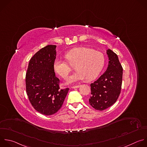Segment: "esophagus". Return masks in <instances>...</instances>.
Instances as JSON below:
<instances>
[{
  "instance_id": "1",
  "label": "esophagus",
  "mask_w": 147,
  "mask_h": 147,
  "mask_svg": "<svg viewBox=\"0 0 147 147\" xmlns=\"http://www.w3.org/2000/svg\"><path fill=\"white\" fill-rule=\"evenodd\" d=\"M80 86V85H76V86H71V88H73V89H74V88H79Z\"/></svg>"
}]
</instances>
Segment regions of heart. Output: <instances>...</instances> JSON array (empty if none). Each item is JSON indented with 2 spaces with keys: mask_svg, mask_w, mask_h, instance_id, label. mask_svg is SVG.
<instances>
[{
  "mask_svg": "<svg viewBox=\"0 0 147 147\" xmlns=\"http://www.w3.org/2000/svg\"><path fill=\"white\" fill-rule=\"evenodd\" d=\"M65 57L70 64L76 65L74 69L76 70L67 78V84L85 78L88 81L94 79L102 71L105 62L102 53L85 47L73 48L66 54ZM53 67L55 71L63 78L67 77L70 71L69 63L59 58L55 59Z\"/></svg>",
  "mask_w": 147,
  "mask_h": 147,
  "instance_id": "b5f03b06",
  "label": "heart"
}]
</instances>
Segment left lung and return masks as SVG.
Returning <instances> with one entry per match:
<instances>
[{
    "instance_id": "left-lung-1",
    "label": "left lung",
    "mask_w": 147,
    "mask_h": 147,
    "mask_svg": "<svg viewBox=\"0 0 147 147\" xmlns=\"http://www.w3.org/2000/svg\"><path fill=\"white\" fill-rule=\"evenodd\" d=\"M109 65L106 71L93 83L90 84V105L97 110H104L117 100L120 94L123 69L117 55L110 49L106 50Z\"/></svg>"
}]
</instances>
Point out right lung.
<instances>
[{"label": "right lung", "mask_w": 147, "mask_h": 147, "mask_svg": "<svg viewBox=\"0 0 147 147\" xmlns=\"http://www.w3.org/2000/svg\"><path fill=\"white\" fill-rule=\"evenodd\" d=\"M55 45L40 49L30 59L26 74V90L33 108L45 115L56 113L61 107L69 88L61 89L53 63L56 58Z\"/></svg>", "instance_id": "obj_1"}]
</instances>
